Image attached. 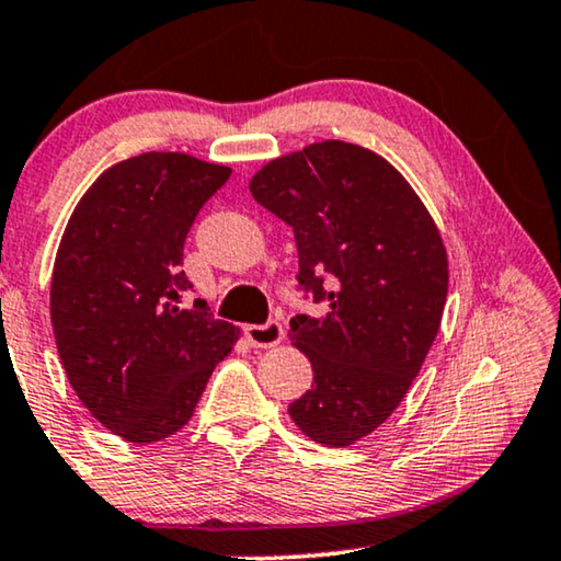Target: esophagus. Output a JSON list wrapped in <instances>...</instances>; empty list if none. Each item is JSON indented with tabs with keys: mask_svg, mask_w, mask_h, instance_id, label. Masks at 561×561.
Here are the masks:
<instances>
[{
	"mask_svg": "<svg viewBox=\"0 0 561 561\" xmlns=\"http://www.w3.org/2000/svg\"><path fill=\"white\" fill-rule=\"evenodd\" d=\"M243 335H247V341L254 345V348H272V345L282 343L284 330L282 322L266 320L264 325H247L243 328Z\"/></svg>",
	"mask_w": 561,
	"mask_h": 561,
	"instance_id": "34e87169",
	"label": "esophagus"
}]
</instances>
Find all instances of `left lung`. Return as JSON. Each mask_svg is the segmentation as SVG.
Masks as SVG:
<instances>
[{
  "instance_id": "left-lung-1",
  "label": "left lung",
  "mask_w": 561,
  "mask_h": 561,
  "mask_svg": "<svg viewBox=\"0 0 561 561\" xmlns=\"http://www.w3.org/2000/svg\"><path fill=\"white\" fill-rule=\"evenodd\" d=\"M249 191L291 226L297 287L322 305L289 320L314 374L289 416L320 445H353L389 420L435 343L449 279L442 236L412 185L348 141L272 160Z\"/></svg>"
}]
</instances>
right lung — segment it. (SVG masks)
I'll use <instances>...</instances> for the list:
<instances>
[{"instance_id": "obj_1", "label": "right lung", "mask_w": 561, "mask_h": 561, "mask_svg": "<svg viewBox=\"0 0 561 561\" xmlns=\"http://www.w3.org/2000/svg\"><path fill=\"white\" fill-rule=\"evenodd\" d=\"M231 178L183 152H145L108 168L62 233L50 320L68 381L108 432L137 445L183 430L213 368L233 351L183 272V247L208 198Z\"/></svg>"}]
</instances>
